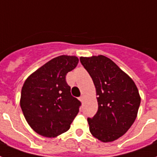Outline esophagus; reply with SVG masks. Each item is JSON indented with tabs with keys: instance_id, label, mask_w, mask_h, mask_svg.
<instances>
[{
	"instance_id": "34e87169",
	"label": "esophagus",
	"mask_w": 157,
	"mask_h": 157,
	"mask_svg": "<svg viewBox=\"0 0 157 157\" xmlns=\"http://www.w3.org/2000/svg\"><path fill=\"white\" fill-rule=\"evenodd\" d=\"M79 100L81 101H84V96H81L79 98Z\"/></svg>"
}]
</instances>
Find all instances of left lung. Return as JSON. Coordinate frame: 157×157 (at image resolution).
<instances>
[{
  "instance_id": "1",
  "label": "left lung",
  "mask_w": 157,
  "mask_h": 157,
  "mask_svg": "<svg viewBox=\"0 0 157 157\" xmlns=\"http://www.w3.org/2000/svg\"><path fill=\"white\" fill-rule=\"evenodd\" d=\"M96 88L98 109L88 118L91 134L104 143L114 141L132 127L140 105L138 89L132 79L104 56L81 57Z\"/></svg>"
}]
</instances>
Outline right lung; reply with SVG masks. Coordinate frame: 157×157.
Wrapping results in <instances>:
<instances>
[{"label": "right lung", "mask_w": 157, "mask_h": 157, "mask_svg": "<svg viewBox=\"0 0 157 157\" xmlns=\"http://www.w3.org/2000/svg\"><path fill=\"white\" fill-rule=\"evenodd\" d=\"M78 62L76 56L56 57L25 80L20 105L28 124L39 135L51 138L67 132L78 114L81 103L72 96L65 79Z\"/></svg>", "instance_id": "1"}]
</instances>
